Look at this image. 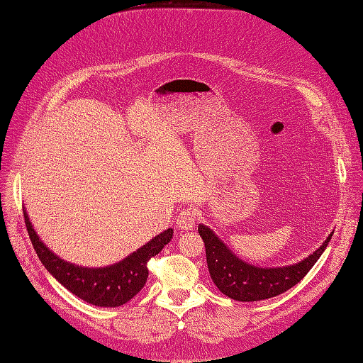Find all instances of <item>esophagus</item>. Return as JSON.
Here are the masks:
<instances>
[{
	"label": "esophagus",
	"instance_id": "34e87169",
	"mask_svg": "<svg viewBox=\"0 0 363 363\" xmlns=\"http://www.w3.org/2000/svg\"><path fill=\"white\" fill-rule=\"evenodd\" d=\"M195 219H196V212L191 207H186L179 213L177 225L180 230H192L195 225Z\"/></svg>",
	"mask_w": 363,
	"mask_h": 363
}]
</instances>
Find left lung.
<instances>
[{
  "label": "left lung",
  "instance_id": "left-lung-1",
  "mask_svg": "<svg viewBox=\"0 0 363 363\" xmlns=\"http://www.w3.org/2000/svg\"><path fill=\"white\" fill-rule=\"evenodd\" d=\"M199 233L204 240L207 268L213 283L228 298L236 301L272 298L295 286L321 257L333 235L332 232L320 248L298 263L279 268H260L239 259L207 225L200 224Z\"/></svg>",
  "mask_w": 363,
  "mask_h": 363
}]
</instances>
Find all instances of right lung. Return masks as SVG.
Returning a JSON list of instances; mask_svg holds the SVG:
<instances>
[{
  "label": "right lung",
  "instance_id": "add662e5",
  "mask_svg": "<svg viewBox=\"0 0 363 363\" xmlns=\"http://www.w3.org/2000/svg\"><path fill=\"white\" fill-rule=\"evenodd\" d=\"M24 219L36 255L51 276L75 296L100 307H118L133 298L144 288L148 279V260L159 255L162 248L172 239L174 233L172 228L164 230L163 233L152 238L144 247H140L111 267L86 268L74 265L71 262H65L54 255L42 242V239H39L26 211Z\"/></svg>",
  "mask_w": 363,
  "mask_h": 363
}]
</instances>
